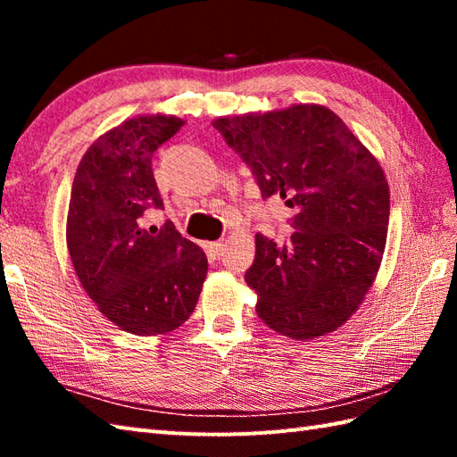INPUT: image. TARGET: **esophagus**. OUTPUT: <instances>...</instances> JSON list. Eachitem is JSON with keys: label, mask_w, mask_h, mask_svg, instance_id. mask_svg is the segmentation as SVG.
Listing matches in <instances>:
<instances>
[{"label": "esophagus", "mask_w": 457, "mask_h": 457, "mask_svg": "<svg viewBox=\"0 0 457 457\" xmlns=\"http://www.w3.org/2000/svg\"><path fill=\"white\" fill-rule=\"evenodd\" d=\"M208 251L213 257H218L223 251V244H221V241H212V244H208Z\"/></svg>", "instance_id": "obj_1"}]
</instances>
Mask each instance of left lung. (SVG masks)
<instances>
[{"label": "left lung", "instance_id": "obj_1", "mask_svg": "<svg viewBox=\"0 0 457 457\" xmlns=\"http://www.w3.org/2000/svg\"><path fill=\"white\" fill-rule=\"evenodd\" d=\"M226 143L255 177L263 200L295 210L287 244L255 236L245 283L275 332L310 339L342 326L371 287L389 226L381 164L324 105L220 118Z\"/></svg>", "mask_w": 457, "mask_h": 457}]
</instances>
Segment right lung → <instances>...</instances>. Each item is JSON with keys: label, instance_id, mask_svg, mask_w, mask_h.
I'll return each instance as SVG.
<instances>
[{"label": "right lung", "instance_id": "add662e5", "mask_svg": "<svg viewBox=\"0 0 457 457\" xmlns=\"http://www.w3.org/2000/svg\"><path fill=\"white\" fill-rule=\"evenodd\" d=\"M172 115L123 121L92 143L72 182L66 244L76 275L100 312L135 336L167 334L196 308L208 259L164 210L151 159L182 128Z\"/></svg>", "mask_w": 457, "mask_h": 457}]
</instances>
